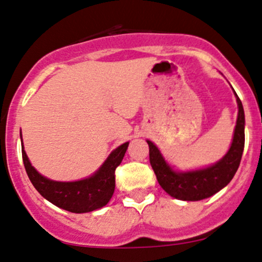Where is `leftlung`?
Wrapping results in <instances>:
<instances>
[{
	"mask_svg": "<svg viewBox=\"0 0 262 262\" xmlns=\"http://www.w3.org/2000/svg\"><path fill=\"white\" fill-rule=\"evenodd\" d=\"M237 102V119L233 141L225 156L216 163L193 170H177L164 160L152 141L147 140L149 147V162L155 170L160 186L173 198L179 201L195 202L209 198L222 190L239 168L245 145V114L239 96L233 89Z\"/></svg>",
	"mask_w": 262,
	"mask_h": 262,
	"instance_id": "8db88e82",
	"label": "left lung"
}]
</instances>
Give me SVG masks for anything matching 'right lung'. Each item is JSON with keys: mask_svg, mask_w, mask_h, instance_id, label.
<instances>
[{"mask_svg": "<svg viewBox=\"0 0 262 262\" xmlns=\"http://www.w3.org/2000/svg\"><path fill=\"white\" fill-rule=\"evenodd\" d=\"M20 143L26 172L39 194L58 208L78 214L89 213L107 204L115 190V169L121 163L128 146V142H125L114 149L90 177L74 182H59L44 177L32 166L23 147L22 134Z\"/></svg>", "mask_w": 262, "mask_h": 262, "instance_id": "obj_1", "label": "right lung"}]
</instances>
